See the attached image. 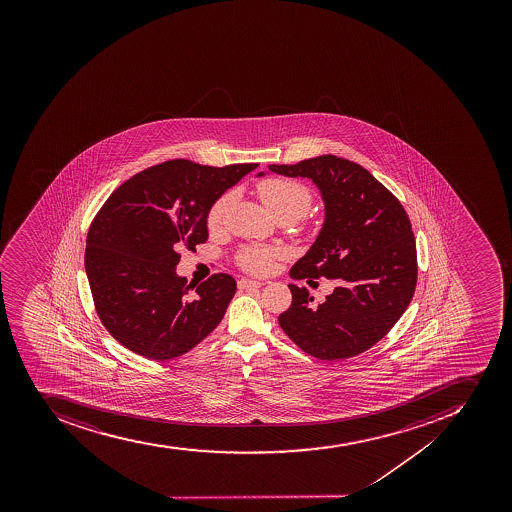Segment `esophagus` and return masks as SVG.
Returning <instances> with one entry per match:
<instances>
[{"label":"esophagus","mask_w":512,"mask_h":512,"mask_svg":"<svg viewBox=\"0 0 512 512\" xmlns=\"http://www.w3.org/2000/svg\"><path fill=\"white\" fill-rule=\"evenodd\" d=\"M240 290H252V288H260V286L263 285L262 281L257 280H249V278H242V280H239Z\"/></svg>","instance_id":"esophagus-1"}]
</instances>
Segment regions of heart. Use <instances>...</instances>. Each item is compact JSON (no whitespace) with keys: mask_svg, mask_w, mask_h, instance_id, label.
Returning <instances> with one entry per match:
<instances>
[{"mask_svg":"<svg viewBox=\"0 0 512 512\" xmlns=\"http://www.w3.org/2000/svg\"><path fill=\"white\" fill-rule=\"evenodd\" d=\"M257 193L262 199L263 206L268 213L291 214L294 219L303 218L313 204V195L308 186L299 181L288 180V178H267L257 186ZM232 195H222L214 201L208 213V226L218 227L231 206ZM281 257V250L270 249V247H245L239 254V262L245 270L252 273H268L272 270L276 258Z\"/></svg>","mask_w":512,"mask_h":512,"instance_id":"heart-1","label":"heart"}]
</instances>
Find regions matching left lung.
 Masks as SVG:
<instances>
[{"instance_id": "1", "label": "left lung", "mask_w": 512, "mask_h": 512, "mask_svg": "<svg viewBox=\"0 0 512 512\" xmlns=\"http://www.w3.org/2000/svg\"><path fill=\"white\" fill-rule=\"evenodd\" d=\"M276 175L309 178L324 201V224L291 268L309 283L339 286L317 304L290 286L293 303L278 322L299 349L321 360H344L380 342L411 303L417 281L416 240L406 211L358 163L321 155L296 165H270ZM257 177H265L258 173Z\"/></svg>"}]
</instances>
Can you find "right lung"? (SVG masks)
<instances>
[{
    "label": "right lung",
    "mask_w": 512,
    "mask_h": 512,
    "mask_svg": "<svg viewBox=\"0 0 512 512\" xmlns=\"http://www.w3.org/2000/svg\"><path fill=\"white\" fill-rule=\"evenodd\" d=\"M257 167L170 160L137 173L109 196L86 236L85 270L96 313L119 344L163 362L218 327L236 280L216 273L191 296V285L177 275V249L195 250L208 240L214 201Z\"/></svg>",
    "instance_id": "add662e5"
}]
</instances>
